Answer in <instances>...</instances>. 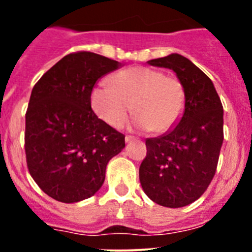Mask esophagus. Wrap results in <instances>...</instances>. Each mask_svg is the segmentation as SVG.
Instances as JSON below:
<instances>
[{
  "mask_svg": "<svg viewBox=\"0 0 252 252\" xmlns=\"http://www.w3.org/2000/svg\"><path fill=\"white\" fill-rule=\"evenodd\" d=\"M133 140H136V137L131 136V135H126V136H125V141L126 142H131L133 141Z\"/></svg>",
  "mask_w": 252,
  "mask_h": 252,
  "instance_id": "1",
  "label": "esophagus"
}]
</instances>
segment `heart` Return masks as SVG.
I'll use <instances>...</instances> for the list:
<instances>
[{
    "instance_id": "heart-1",
    "label": "heart",
    "mask_w": 252,
    "mask_h": 252,
    "mask_svg": "<svg viewBox=\"0 0 252 252\" xmlns=\"http://www.w3.org/2000/svg\"><path fill=\"white\" fill-rule=\"evenodd\" d=\"M111 86H97L91 103L99 119L120 127L131 110L139 128L164 133L173 130L186 111L187 93L177 77L148 66H132L110 78Z\"/></svg>"
}]
</instances>
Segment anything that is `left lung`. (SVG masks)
I'll use <instances>...</instances> for the list:
<instances>
[{
  "label": "left lung",
  "instance_id": "1",
  "mask_svg": "<svg viewBox=\"0 0 252 252\" xmlns=\"http://www.w3.org/2000/svg\"><path fill=\"white\" fill-rule=\"evenodd\" d=\"M148 63L177 74L186 88L187 104L173 130L146 139L140 183L153 202L179 208L197 201L215 177L223 142V107L212 81L183 55L170 54Z\"/></svg>",
  "mask_w": 252,
  "mask_h": 252
}]
</instances>
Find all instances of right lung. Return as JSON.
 I'll return each instance as SVG.
<instances>
[{
    "instance_id": "add662e5",
    "label": "right lung",
    "mask_w": 252,
    "mask_h": 252,
    "mask_svg": "<svg viewBox=\"0 0 252 252\" xmlns=\"http://www.w3.org/2000/svg\"><path fill=\"white\" fill-rule=\"evenodd\" d=\"M121 63L91 51L60 59L34 86L26 111L30 175L49 197L75 203L98 192L106 166L125 136L97 117L91 94L99 78Z\"/></svg>"
}]
</instances>
